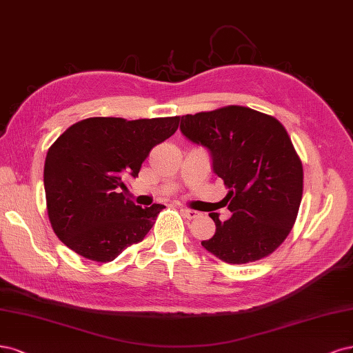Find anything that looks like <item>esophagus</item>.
Listing matches in <instances>:
<instances>
[{
  "label": "esophagus",
  "instance_id": "esophagus-1",
  "mask_svg": "<svg viewBox=\"0 0 353 353\" xmlns=\"http://www.w3.org/2000/svg\"><path fill=\"white\" fill-rule=\"evenodd\" d=\"M181 212H183L185 217L189 219V220L196 219V217H199V215H201V212H198L195 210H190V208H181Z\"/></svg>",
  "mask_w": 353,
  "mask_h": 353
}]
</instances>
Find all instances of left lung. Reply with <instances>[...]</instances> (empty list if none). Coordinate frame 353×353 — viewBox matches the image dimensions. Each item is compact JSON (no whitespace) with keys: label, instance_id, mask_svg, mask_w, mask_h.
<instances>
[{"label":"left lung","instance_id":"obj_1","mask_svg":"<svg viewBox=\"0 0 353 353\" xmlns=\"http://www.w3.org/2000/svg\"><path fill=\"white\" fill-rule=\"evenodd\" d=\"M180 130L212 157L214 173L229 193L233 214L210 217L215 234L202 241L227 264H248L272 254L296 221L303 193V167L290 136L272 116L242 105H227L181 117Z\"/></svg>","mask_w":353,"mask_h":353}]
</instances>
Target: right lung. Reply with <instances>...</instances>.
<instances>
[{
  "instance_id": "1",
  "label": "right lung",
  "mask_w": 353,
  "mask_h": 353,
  "mask_svg": "<svg viewBox=\"0 0 353 353\" xmlns=\"http://www.w3.org/2000/svg\"><path fill=\"white\" fill-rule=\"evenodd\" d=\"M180 117L126 120L90 117L50 146L43 167L48 219L72 251L110 263L139 243L164 205L142 208L124 196V179L138 177L151 150L174 134Z\"/></svg>"
}]
</instances>
